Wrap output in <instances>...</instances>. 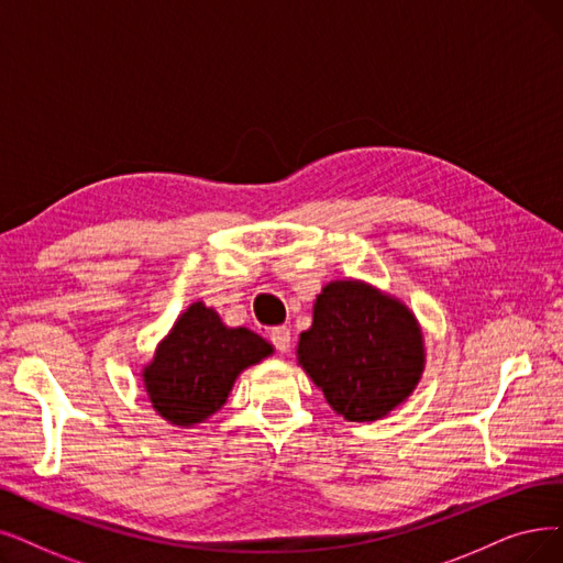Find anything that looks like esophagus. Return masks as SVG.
<instances>
[{
	"mask_svg": "<svg viewBox=\"0 0 563 563\" xmlns=\"http://www.w3.org/2000/svg\"><path fill=\"white\" fill-rule=\"evenodd\" d=\"M269 340H273V344L279 353L290 351V330L286 325H277V328L269 330Z\"/></svg>",
	"mask_w": 563,
	"mask_h": 563,
	"instance_id": "obj_1",
	"label": "esophagus"
}]
</instances>
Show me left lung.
Here are the masks:
<instances>
[{
    "label": "left lung",
    "instance_id": "left-lung-1",
    "mask_svg": "<svg viewBox=\"0 0 563 563\" xmlns=\"http://www.w3.org/2000/svg\"><path fill=\"white\" fill-rule=\"evenodd\" d=\"M296 353L332 411L351 422L386 418L411 397L424 372V336L416 313L360 279L323 286Z\"/></svg>",
    "mask_w": 563,
    "mask_h": 563
}]
</instances>
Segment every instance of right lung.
<instances>
[{"label":"right lung","mask_w":563,"mask_h":563,"mask_svg":"<svg viewBox=\"0 0 563 563\" xmlns=\"http://www.w3.org/2000/svg\"><path fill=\"white\" fill-rule=\"evenodd\" d=\"M275 349L250 328H229L206 302L179 313L143 367L152 409L175 427L206 422L227 404L235 378Z\"/></svg>","instance_id":"1"}]
</instances>
